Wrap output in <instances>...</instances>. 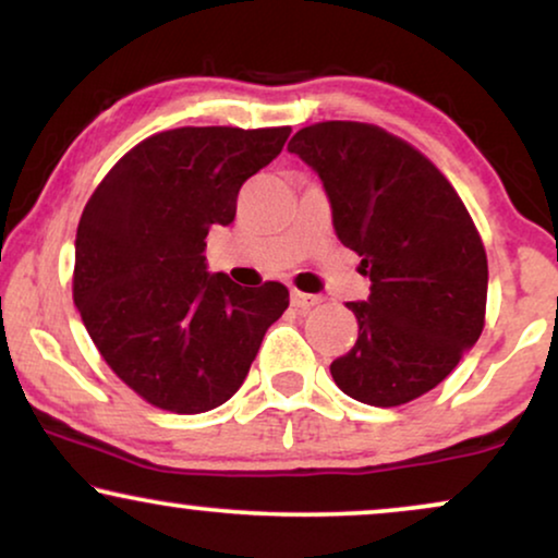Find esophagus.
<instances>
[{
	"label": "esophagus",
	"instance_id": "1",
	"mask_svg": "<svg viewBox=\"0 0 558 558\" xmlns=\"http://www.w3.org/2000/svg\"><path fill=\"white\" fill-rule=\"evenodd\" d=\"M292 304L296 310H312L315 304H319V296L304 294V292H292Z\"/></svg>",
	"mask_w": 558,
	"mask_h": 558
}]
</instances>
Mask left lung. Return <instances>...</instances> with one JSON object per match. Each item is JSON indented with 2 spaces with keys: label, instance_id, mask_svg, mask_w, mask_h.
Wrapping results in <instances>:
<instances>
[{
  "label": "left lung",
  "instance_id": "1",
  "mask_svg": "<svg viewBox=\"0 0 558 558\" xmlns=\"http://www.w3.org/2000/svg\"><path fill=\"white\" fill-rule=\"evenodd\" d=\"M289 151L317 172L342 246L363 258L371 294L348 302L355 345L335 384L371 407L439 386L485 325L487 258L468 208L411 144L357 121L300 129Z\"/></svg>",
  "mask_w": 558,
  "mask_h": 558
}]
</instances>
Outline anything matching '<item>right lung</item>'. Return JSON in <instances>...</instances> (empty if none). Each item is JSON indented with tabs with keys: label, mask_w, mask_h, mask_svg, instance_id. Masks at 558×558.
<instances>
[{
	"label": "right lung",
	"mask_w": 558,
	"mask_h": 558,
	"mask_svg": "<svg viewBox=\"0 0 558 558\" xmlns=\"http://www.w3.org/2000/svg\"><path fill=\"white\" fill-rule=\"evenodd\" d=\"M292 129L182 126L119 159L75 233L73 302L124 384L172 414L226 403L289 307L279 281L243 289L210 274L205 235L231 226L243 182Z\"/></svg>",
	"instance_id": "add662e5"
}]
</instances>
